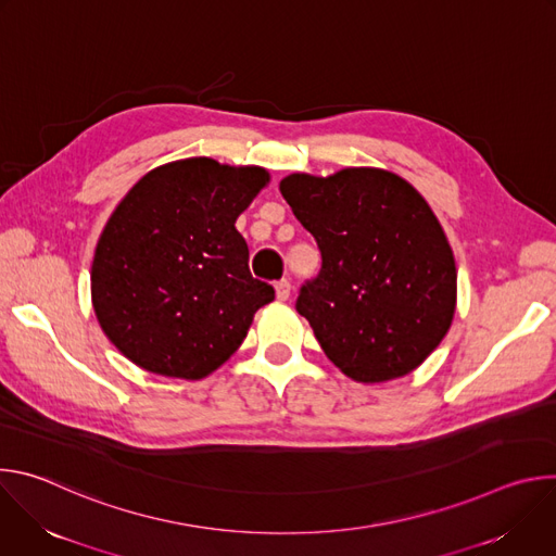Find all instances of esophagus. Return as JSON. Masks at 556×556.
Segmentation results:
<instances>
[{"label":"esophagus","mask_w":556,"mask_h":556,"mask_svg":"<svg viewBox=\"0 0 556 556\" xmlns=\"http://www.w3.org/2000/svg\"><path fill=\"white\" fill-rule=\"evenodd\" d=\"M275 292H277V299L279 301H286L290 296V281L288 279H281L275 283Z\"/></svg>","instance_id":"esophagus-1"}]
</instances>
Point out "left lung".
<instances>
[{
  "mask_svg": "<svg viewBox=\"0 0 556 556\" xmlns=\"http://www.w3.org/2000/svg\"><path fill=\"white\" fill-rule=\"evenodd\" d=\"M279 191L321 253L294 307L326 356L358 382L414 371L448 332L457 290L453 251L425 198L367 167L292 174Z\"/></svg>",
  "mask_w": 556,
  "mask_h": 556,
  "instance_id": "1",
  "label": "left lung"
}]
</instances>
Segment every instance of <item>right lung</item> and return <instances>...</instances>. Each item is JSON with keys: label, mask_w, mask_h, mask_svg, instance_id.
Instances as JSON below:
<instances>
[{"label": "right lung", "mask_w": 556, "mask_h": 556, "mask_svg": "<svg viewBox=\"0 0 556 556\" xmlns=\"http://www.w3.org/2000/svg\"><path fill=\"white\" fill-rule=\"evenodd\" d=\"M266 182L260 167L187 157L149 172L116 206L94 253L92 301L108 339L138 367L204 378L275 299L235 228Z\"/></svg>", "instance_id": "add662e5"}]
</instances>
